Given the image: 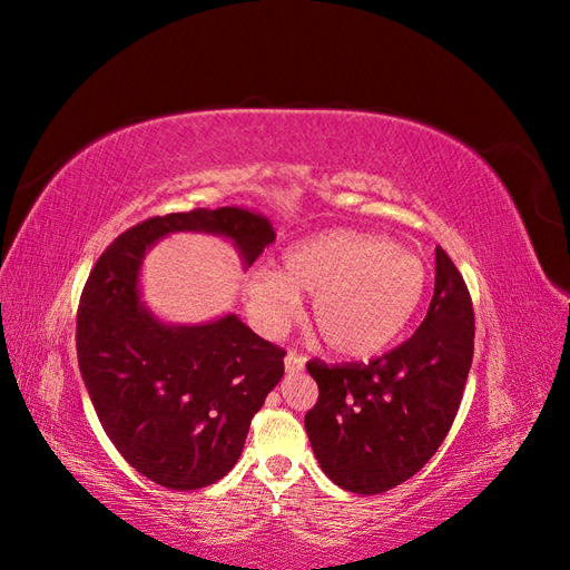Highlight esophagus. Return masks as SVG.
<instances>
[{"label":"esophagus","instance_id":"1","mask_svg":"<svg viewBox=\"0 0 570 570\" xmlns=\"http://www.w3.org/2000/svg\"><path fill=\"white\" fill-rule=\"evenodd\" d=\"M285 368L292 373V371H302L304 368V356H299L297 352H287L285 356Z\"/></svg>","mask_w":570,"mask_h":570}]
</instances>
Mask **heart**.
<instances>
[{
    "mask_svg": "<svg viewBox=\"0 0 570 570\" xmlns=\"http://www.w3.org/2000/svg\"><path fill=\"white\" fill-rule=\"evenodd\" d=\"M428 283L421 258L387 237L331 230L285 249L278 273L247 281V308L268 337L287 331L299 295L312 299L308 321L331 352L364 358L400 335L416 314Z\"/></svg>",
    "mask_w": 570,
    "mask_h": 570,
    "instance_id": "heart-1",
    "label": "heart"
}]
</instances>
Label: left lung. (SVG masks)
<instances>
[{
	"instance_id": "obj_1",
	"label": "left lung",
	"mask_w": 570,
	"mask_h": 570,
	"mask_svg": "<svg viewBox=\"0 0 570 570\" xmlns=\"http://www.w3.org/2000/svg\"><path fill=\"white\" fill-rule=\"evenodd\" d=\"M473 337L469 287L438 247L435 292L416 333L368 364H306L318 402L304 428L323 473L354 494H381L416 475L456 419Z\"/></svg>"
}]
</instances>
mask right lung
<instances>
[{
    "label": "right lung",
    "instance_id": "right-lung-1",
    "mask_svg": "<svg viewBox=\"0 0 570 570\" xmlns=\"http://www.w3.org/2000/svg\"><path fill=\"white\" fill-rule=\"evenodd\" d=\"M168 233L228 237L252 266L275 230L239 206L154 216L114 239L80 295L78 366L105 433L151 482L199 490L243 454L254 413L285 373V350L235 314L204 325L154 318L137 275L147 249Z\"/></svg>",
    "mask_w": 570,
    "mask_h": 570
}]
</instances>
